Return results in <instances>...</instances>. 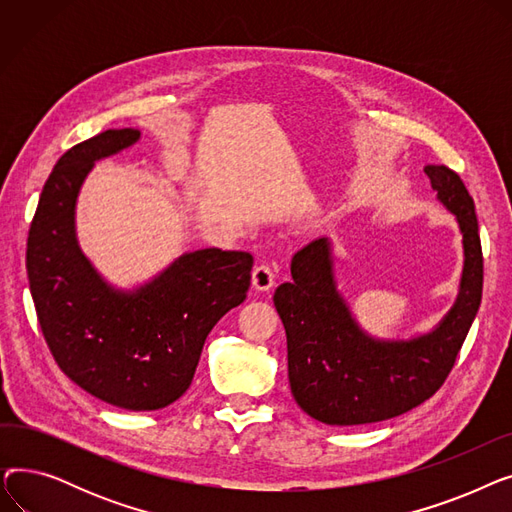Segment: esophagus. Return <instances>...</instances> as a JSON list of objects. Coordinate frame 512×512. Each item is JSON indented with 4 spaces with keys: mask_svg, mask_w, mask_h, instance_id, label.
I'll use <instances>...</instances> for the list:
<instances>
[{
    "mask_svg": "<svg viewBox=\"0 0 512 512\" xmlns=\"http://www.w3.org/2000/svg\"><path fill=\"white\" fill-rule=\"evenodd\" d=\"M251 280H253L255 290H261V292L272 290V288L276 286V272H274V267L267 265V263L257 265L255 270H253V278H251Z\"/></svg>",
    "mask_w": 512,
    "mask_h": 512,
    "instance_id": "esophagus-1",
    "label": "esophagus"
}]
</instances>
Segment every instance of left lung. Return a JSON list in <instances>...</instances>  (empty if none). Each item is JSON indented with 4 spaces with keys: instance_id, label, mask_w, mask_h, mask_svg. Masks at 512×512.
<instances>
[{
    "instance_id": "obj_1",
    "label": "left lung",
    "mask_w": 512,
    "mask_h": 512,
    "mask_svg": "<svg viewBox=\"0 0 512 512\" xmlns=\"http://www.w3.org/2000/svg\"><path fill=\"white\" fill-rule=\"evenodd\" d=\"M425 174L438 201L456 215L465 249L459 297L432 332L411 340H380L363 332L336 288L328 238L294 253L292 280L276 288L290 390L299 407L321 423H375L419 407L446 382L477 315L483 257L475 203L450 168L425 166Z\"/></svg>"
}]
</instances>
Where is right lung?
I'll return each instance as SVG.
<instances>
[{
    "instance_id": "obj_1",
    "label": "right lung",
    "mask_w": 512,
    "mask_h": 512,
    "mask_svg": "<svg viewBox=\"0 0 512 512\" xmlns=\"http://www.w3.org/2000/svg\"><path fill=\"white\" fill-rule=\"evenodd\" d=\"M139 137L134 128L105 130L58 159L29 230L26 272L41 332L68 378L107 405L155 411L188 390L207 334L247 299L253 255L184 253L126 292L97 274L76 240L78 191L97 159Z\"/></svg>"
}]
</instances>
